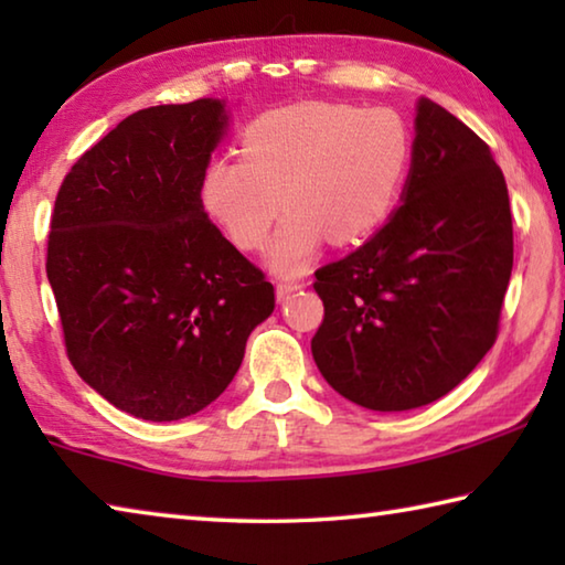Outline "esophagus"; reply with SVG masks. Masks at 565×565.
I'll return each mask as SVG.
<instances>
[{
  "mask_svg": "<svg viewBox=\"0 0 565 565\" xmlns=\"http://www.w3.org/2000/svg\"><path fill=\"white\" fill-rule=\"evenodd\" d=\"M299 289H303L301 281H279L276 284V299H289V296Z\"/></svg>",
  "mask_w": 565,
  "mask_h": 565,
  "instance_id": "esophagus-1",
  "label": "esophagus"
}]
</instances>
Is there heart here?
Listing matches in <instances>:
<instances>
[{
  "instance_id": "heart-1",
  "label": "heart",
  "mask_w": 565,
  "mask_h": 565,
  "mask_svg": "<svg viewBox=\"0 0 565 565\" xmlns=\"http://www.w3.org/2000/svg\"><path fill=\"white\" fill-rule=\"evenodd\" d=\"M242 157H216L202 179V204L234 246L266 244L281 204L289 216L266 252L279 274H301L331 238L361 244L396 212L414 141L391 107L299 102L256 117Z\"/></svg>"
}]
</instances>
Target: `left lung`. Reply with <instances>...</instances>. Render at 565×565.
<instances>
[{
    "instance_id": "left-lung-1",
    "label": "left lung",
    "mask_w": 565,
    "mask_h": 565,
    "mask_svg": "<svg viewBox=\"0 0 565 565\" xmlns=\"http://www.w3.org/2000/svg\"><path fill=\"white\" fill-rule=\"evenodd\" d=\"M511 269L503 171L478 134L420 97L404 204L317 271L323 321L311 353L321 376L371 411L446 396L499 337Z\"/></svg>"
}]
</instances>
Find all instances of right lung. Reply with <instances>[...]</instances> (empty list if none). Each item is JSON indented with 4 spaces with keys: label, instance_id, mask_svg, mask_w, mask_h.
<instances>
[{
    "label": "right lung",
    "instance_id": "add662e5",
    "mask_svg": "<svg viewBox=\"0 0 565 565\" xmlns=\"http://www.w3.org/2000/svg\"><path fill=\"white\" fill-rule=\"evenodd\" d=\"M224 102L134 111L76 159L54 202L46 279L72 366L145 420L224 394L274 286L212 224L202 179Z\"/></svg>",
    "mask_w": 565,
    "mask_h": 565
}]
</instances>
